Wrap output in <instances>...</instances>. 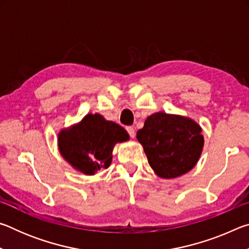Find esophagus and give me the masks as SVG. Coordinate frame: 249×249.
Returning <instances> with one entry per match:
<instances>
[{
    "instance_id": "34e87169",
    "label": "esophagus",
    "mask_w": 249,
    "mask_h": 249,
    "mask_svg": "<svg viewBox=\"0 0 249 249\" xmlns=\"http://www.w3.org/2000/svg\"><path fill=\"white\" fill-rule=\"evenodd\" d=\"M126 129H127L129 136L132 137V138H134L135 137V129L132 127V126H128V127H126Z\"/></svg>"
}]
</instances>
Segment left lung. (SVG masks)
Instances as JSON below:
<instances>
[{"instance_id": "8db88e82", "label": "left lung", "mask_w": 249, "mask_h": 249, "mask_svg": "<svg viewBox=\"0 0 249 249\" xmlns=\"http://www.w3.org/2000/svg\"><path fill=\"white\" fill-rule=\"evenodd\" d=\"M201 126L189 117L158 112L148 116L137 140L160 178L172 179L196 165L204 145Z\"/></svg>"}]
</instances>
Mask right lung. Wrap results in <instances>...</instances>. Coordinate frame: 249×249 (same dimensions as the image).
Returning a JSON list of instances; mask_svg holds the SVG:
<instances>
[{"instance_id":"obj_1","label":"right lung","mask_w":249,"mask_h":249,"mask_svg":"<svg viewBox=\"0 0 249 249\" xmlns=\"http://www.w3.org/2000/svg\"><path fill=\"white\" fill-rule=\"evenodd\" d=\"M129 140L127 132L102 115L87 114L72 127L58 134V147L62 157L87 176L107 169L112 162V151L116 142Z\"/></svg>"}]
</instances>
